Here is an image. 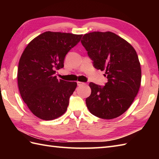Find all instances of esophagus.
Segmentation results:
<instances>
[{
	"label": "esophagus",
	"mask_w": 159,
	"mask_h": 159,
	"mask_svg": "<svg viewBox=\"0 0 159 159\" xmlns=\"http://www.w3.org/2000/svg\"><path fill=\"white\" fill-rule=\"evenodd\" d=\"M84 83H83V82H80V81H77V85H79V86H80V85H84Z\"/></svg>",
	"instance_id": "obj_1"
}]
</instances>
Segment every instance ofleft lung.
Wrapping results in <instances>:
<instances>
[{
	"label": "left lung",
	"instance_id": "obj_1",
	"mask_svg": "<svg viewBox=\"0 0 159 159\" xmlns=\"http://www.w3.org/2000/svg\"><path fill=\"white\" fill-rule=\"evenodd\" d=\"M81 43L94 67L105 71L108 79L104 87L89 83L92 93L85 100L87 109L102 119L120 116L130 107L141 85V70L135 50L110 31L87 33Z\"/></svg>",
	"mask_w": 159,
	"mask_h": 159
}]
</instances>
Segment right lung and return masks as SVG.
Listing matches in <instances>:
<instances>
[{
	"mask_svg": "<svg viewBox=\"0 0 159 159\" xmlns=\"http://www.w3.org/2000/svg\"><path fill=\"white\" fill-rule=\"evenodd\" d=\"M83 35L46 31L30 42L20 57L18 85L30 111L43 120L65 113L76 82L58 80L56 70L63 68L64 59Z\"/></svg>",
	"mask_w": 159,
	"mask_h": 159,
	"instance_id": "obj_1",
	"label": "right lung"
}]
</instances>
